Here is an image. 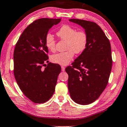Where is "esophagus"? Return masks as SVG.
<instances>
[{"label":"esophagus","mask_w":127,"mask_h":127,"mask_svg":"<svg viewBox=\"0 0 127 127\" xmlns=\"http://www.w3.org/2000/svg\"><path fill=\"white\" fill-rule=\"evenodd\" d=\"M61 69H62V72H64V71H65V67H64V66H61Z\"/></svg>","instance_id":"1"}]
</instances>
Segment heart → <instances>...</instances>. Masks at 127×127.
Returning <instances> with one entry per match:
<instances>
[{"mask_svg":"<svg viewBox=\"0 0 127 127\" xmlns=\"http://www.w3.org/2000/svg\"><path fill=\"white\" fill-rule=\"evenodd\" d=\"M57 35L62 40L66 41L65 52H60L52 56V61L61 65H67L73 58L74 54H81L86 48L88 44V35L84 30H78L72 26L65 24L57 32ZM46 47L49 50H55L56 41L52 34L48 33L45 38Z\"/></svg>","mask_w":127,"mask_h":127,"instance_id":"1","label":"heart"}]
</instances>
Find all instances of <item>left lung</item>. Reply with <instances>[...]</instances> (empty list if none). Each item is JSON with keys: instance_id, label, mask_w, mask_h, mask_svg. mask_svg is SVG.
<instances>
[{"instance_id": "left-lung-1", "label": "left lung", "mask_w": 127, "mask_h": 127, "mask_svg": "<svg viewBox=\"0 0 127 127\" xmlns=\"http://www.w3.org/2000/svg\"><path fill=\"white\" fill-rule=\"evenodd\" d=\"M69 20L82 26L88 35L86 48L65 69L70 97L75 103L88 105L96 101L107 85L113 63L111 45L96 23Z\"/></svg>"}]
</instances>
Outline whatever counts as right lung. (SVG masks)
<instances>
[{
	"instance_id": "obj_1",
	"label": "right lung",
	"mask_w": 127,
	"mask_h": 127,
	"mask_svg": "<svg viewBox=\"0 0 127 127\" xmlns=\"http://www.w3.org/2000/svg\"><path fill=\"white\" fill-rule=\"evenodd\" d=\"M61 19L42 18L36 20L24 30L14 51V75L21 92L35 103L47 101L53 95L58 76L61 71L58 64L48 61L45 43L49 30Z\"/></svg>"
}]
</instances>
